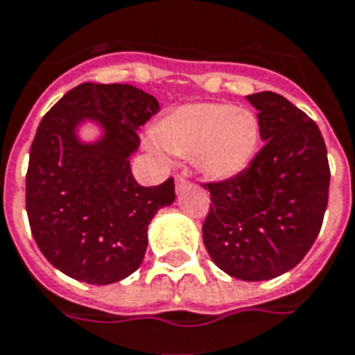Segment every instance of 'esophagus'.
<instances>
[{"label":"esophagus","mask_w":355,"mask_h":355,"mask_svg":"<svg viewBox=\"0 0 355 355\" xmlns=\"http://www.w3.org/2000/svg\"><path fill=\"white\" fill-rule=\"evenodd\" d=\"M175 186H177V191H182L188 186V178L184 175H175Z\"/></svg>","instance_id":"obj_1"}]
</instances>
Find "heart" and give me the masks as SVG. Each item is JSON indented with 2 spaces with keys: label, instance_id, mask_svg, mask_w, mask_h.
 Segmentation results:
<instances>
[{
  "label": "heart",
  "instance_id": "heart-1",
  "mask_svg": "<svg viewBox=\"0 0 355 355\" xmlns=\"http://www.w3.org/2000/svg\"><path fill=\"white\" fill-rule=\"evenodd\" d=\"M153 135L169 153L196 159L205 177L227 180L250 167L261 143V126L255 113L245 107L199 102L167 113Z\"/></svg>",
  "mask_w": 355,
  "mask_h": 355
}]
</instances>
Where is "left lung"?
Returning a JSON list of instances; mask_svg holds the SVG:
<instances>
[{
	"label": "left lung",
	"instance_id": "1",
	"mask_svg": "<svg viewBox=\"0 0 355 355\" xmlns=\"http://www.w3.org/2000/svg\"><path fill=\"white\" fill-rule=\"evenodd\" d=\"M245 98L257 110L264 147L236 177L202 184L212 201L202 242L225 274L266 281L296 266L320 232L328 150L315 121L285 96L264 91Z\"/></svg>",
	"mask_w": 355,
	"mask_h": 355
}]
</instances>
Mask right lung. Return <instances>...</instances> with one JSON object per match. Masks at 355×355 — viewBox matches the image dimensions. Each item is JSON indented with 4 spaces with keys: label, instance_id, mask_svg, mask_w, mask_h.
Returning a JSON list of instances; mask_svg holds the SVG:
<instances>
[{
    "label": "right lung",
    "instance_id": "right-lung-1",
    "mask_svg": "<svg viewBox=\"0 0 355 355\" xmlns=\"http://www.w3.org/2000/svg\"><path fill=\"white\" fill-rule=\"evenodd\" d=\"M159 110L128 83H81L40 121L26 175V210L35 242L51 266L89 285L128 277L147 251V229L175 201V182L139 186L130 156L137 128ZM94 120L105 135L81 144L77 124Z\"/></svg>",
    "mask_w": 355,
    "mask_h": 355
}]
</instances>
